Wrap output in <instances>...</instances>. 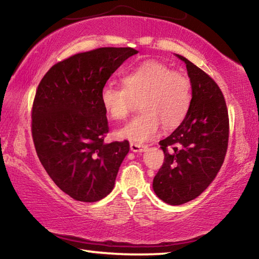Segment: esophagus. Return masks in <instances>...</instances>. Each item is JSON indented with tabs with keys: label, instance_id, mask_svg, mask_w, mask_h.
<instances>
[{
	"label": "esophagus",
	"instance_id": "esophagus-1",
	"mask_svg": "<svg viewBox=\"0 0 259 259\" xmlns=\"http://www.w3.org/2000/svg\"><path fill=\"white\" fill-rule=\"evenodd\" d=\"M147 148V145L145 144H138V143H130V150L133 152H144Z\"/></svg>",
	"mask_w": 259,
	"mask_h": 259
}]
</instances>
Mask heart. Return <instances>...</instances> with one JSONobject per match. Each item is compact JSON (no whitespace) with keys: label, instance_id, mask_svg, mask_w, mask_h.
I'll return each instance as SVG.
<instances>
[{"label":"heart","instance_id":"obj_1","mask_svg":"<svg viewBox=\"0 0 259 259\" xmlns=\"http://www.w3.org/2000/svg\"><path fill=\"white\" fill-rule=\"evenodd\" d=\"M122 84H106L100 91L102 106L113 120L126 119L135 103L140 102L142 114L117 131L120 138L145 142L154 137L161 124L165 129L177 128L191 109V80L161 61L146 60L129 69L122 76Z\"/></svg>","mask_w":259,"mask_h":259}]
</instances>
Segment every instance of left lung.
<instances>
[{
	"label": "left lung",
	"mask_w": 259,
	"mask_h": 259,
	"mask_svg": "<svg viewBox=\"0 0 259 259\" xmlns=\"http://www.w3.org/2000/svg\"><path fill=\"white\" fill-rule=\"evenodd\" d=\"M193 88L191 109L174 133L160 140L164 162L153 190L165 203L181 205L198 198L217 176L229 145L226 103L216 82L185 57Z\"/></svg>",
	"instance_id": "left-lung-1"
}]
</instances>
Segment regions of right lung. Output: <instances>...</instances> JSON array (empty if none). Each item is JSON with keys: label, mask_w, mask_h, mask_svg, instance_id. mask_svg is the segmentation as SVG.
Masks as SVG:
<instances>
[{"label": "right lung", "mask_w": 259, "mask_h": 259, "mask_svg": "<svg viewBox=\"0 0 259 259\" xmlns=\"http://www.w3.org/2000/svg\"><path fill=\"white\" fill-rule=\"evenodd\" d=\"M133 48H98L55 64L42 80L32 107L35 150L61 191L82 202L112 192L129 142H104L109 131L100 91Z\"/></svg>", "instance_id": "1"}]
</instances>
